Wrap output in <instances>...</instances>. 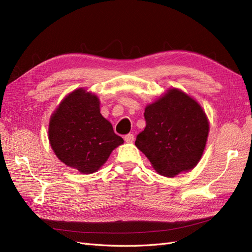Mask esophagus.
<instances>
[{
	"mask_svg": "<svg viewBox=\"0 0 252 252\" xmlns=\"http://www.w3.org/2000/svg\"><path fill=\"white\" fill-rule=\"evenodd\" d=\"M134 139H135V137L133 134H127L125 136V141L126 143H132L134 141Z\"/></svg>",
	"mask_w": 252,
	"mask_h": 252,
	"instance_id": "obj_1",
	"label": "esophagus"
}]
</instances>
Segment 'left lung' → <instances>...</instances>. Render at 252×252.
<instances>
[{
    "label": "left lung",
    "instance_id": "obj_1",
    "mask_svg": "<svg viewBox=\"0 0 252 252\" xmlns=\"http://www.w3.org/2000/svg\"><path fill=\"white\" fill-rule=\"evenodd\" d=\"M147 126L135 145L153 168L172 178L196 166L203 155L209 133L204 110L191 96L170 88L145 107Z\"/></svg>",
    "mask_w": 252,
    "mask_h": 252
}]
</instances>
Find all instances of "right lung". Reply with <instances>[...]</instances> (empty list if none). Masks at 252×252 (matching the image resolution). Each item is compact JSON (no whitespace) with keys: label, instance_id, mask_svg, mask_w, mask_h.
Instances as JSON below:
<instances>
[{"label":"right lung","instance_id":"obj_1","mask_svg":"<svg viewBox=\"0 0 252 252\" xmlns=\"http://www.w3.org/2000/svg\"><path fill=\"white\" fill-rule=\"evenodd\" d=\"M97 95L78 88L52 113L48 127L51 148L63 163L82 174L98 170L124 139L100 113Z\"/></svg>","mask_w":252,"mask_h":252}]
</instances>
